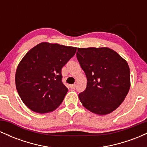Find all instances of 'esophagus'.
Here are the masks:
<instances>
[{"instance_id": "obj_1", "label": "esophagus", "mask_w": 147, "mask_h": 147, "mask_svg": "<svg viewBox=\"0 0 147 147\" xmlns=\"http://www.w3.org/2000/svg\"><path fill=\"white\" fill-rule=\"evenodd\" d=\"M70 88L75 89V87H76V84H72V85L70 86Z\"/></svg>"}]
</instances>
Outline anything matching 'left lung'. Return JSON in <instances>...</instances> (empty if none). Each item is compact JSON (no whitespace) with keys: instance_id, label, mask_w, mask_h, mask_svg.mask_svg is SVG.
<instances>
[{"instance_id":"8db88e82","label":"left lung","mask_w":147,"mask_h":147,"mask_svg":"<svg viewBox=\"0 0 147 147\" xmlns=\"http://www.w3.org/2000/svg\"><path fill=\"white\" fill-rule=\"evenodd\" d=\"M77 58L85 72L87 86L79 98L86 109L104 115L119 107L131 86L127 62L112 49L78 48Z\"/></svg>"}]
</instances>
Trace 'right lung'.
<instances>
[{
	"label": "right lung",
	"instance_id": "1",
	"mask_svg": "<svg viewBox=\"0 0 147 147\" xmlns=\"http://www.w3.org/2000/svg\"><path fill=\"white\" fill-rule=\"evenodd\" d=\"M76 51L75 47L43 42L22 59L15 83L21 100L30 110L47 113L61 104L68 90L62 83L61 68Z\"/></svg>",
	"mask_w": 147,
	"mask_h": 147
}]
</instances>
